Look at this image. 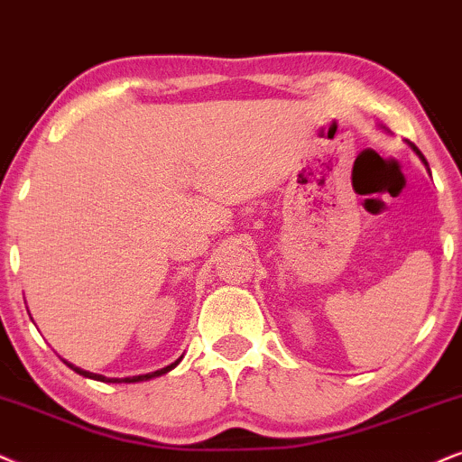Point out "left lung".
I'll use <instances>...</instances> for the list:
<instances>
[{
  "label": "left lung",
  "mask_w": 462,
  "mask_h": 462,
  "mask_svg": "<svg viewBox=\"0 0 462 462\" xmlns=\"http://www.w3.org/2000/svg\"><path fill=\"white\" fill-rule=\"evenodd\" d=\"M407 144H410V147H411L413 151H416V155L420 157V160H422V162H424V166H426V168H429V162H426V160H424V155H422V153H420V149L416 147V144H411V143H407ZM429 172H430V168H429Z\"/></svg>",
  "instance_id": "left-lung-1"
}]
</instances>
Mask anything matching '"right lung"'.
<instances>
[{"instance_id":"obj_1","label":"right lung","mask_w":462,"mask_h":462,"mask_svg":"<svg viewBox=\"0 0 462 462\" xmlns=\"http://www.w3.org/2000/svg\"><path fill=\"white\" fill-rule=\"evenodd\" d=\"M180 362V358L177 360V362H172V365H168V366H163V369H160V371H153V373H147V375H136V377H104V375H97V373H89V371H83V369H79V366H74V365H69V362H66V365L69 366V369L72 371H76L79 373V375H83V377H89V379H97V382H106V383H136V382H147V379H151V377H160V375H163V373H168V371H172L174 366H177Z\"/></svg>"}]
</instances>
